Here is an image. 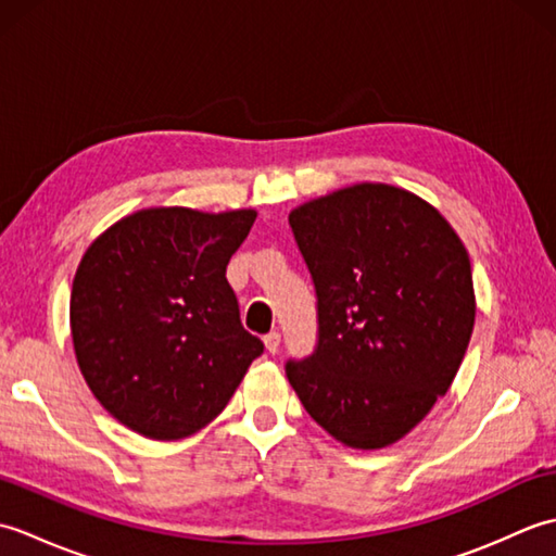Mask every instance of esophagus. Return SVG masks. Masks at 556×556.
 Segmentation results:
<instances>
[{"mask_svg": "<svg viewBox=\"0 0 556 556\" xmlns=\"http://www.w3.org/2000/svg\"><path fill=\"white\" fill-rule=\"evenodd\" d=\"M279 344H281V334H279V332L265 334V349H267L269 353H277V351H279Z\"/></svg>", "mask_w": 556, "mask_h": 556, "instance_id": "esophagus-1", "label": "esophagus"}]
</instances>
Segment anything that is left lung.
Wrapping results in <instances>:
<instances>
[{
  "label": "left lung",
  "instance_id": "1",
  "mask_svg": "<svg viewBox=\"0 0 556 556\" xmlns=\"http://www.w3.org/2000/svg\"><path fill=\"white\" fill-rule=\"evenodd\" d=\"M289 224L317 299V344L287 361L311 418L356 448L394 444L446 394L476 323L470 260L418 195L358 184Z\"/></svg>",
  "mask_w": 556,
  "mask_h": 556
}]
</instances>
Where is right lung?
Wrapping results in <instances>:
<instances>
[{
	"mask_svg": "<svg viewBox=\"0 0 556 556\" xmlns=\"http://www.w3.org/2000/svg\"><path fill=\"white\" fill-rule=\"evenodd\" d=\"M253 222V210H140L83 255L71 289L78 368L126 428L150 440L198 432L265 351L227 281Z\"/></svg>",
	"mask_w": 556,
	"mask_h": 556,
	"instance_id": "obj_1",
	"label": "right lung"
}]
</instances>
